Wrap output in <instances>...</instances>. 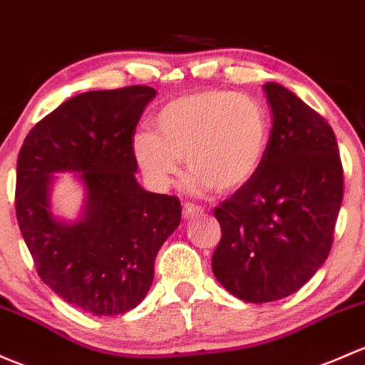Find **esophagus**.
I'll return each instance as SVG.
<instances>
[{
	"mask_svg": "<svg viewBox=\"0 0 365 365\" xmlns=\"http://www.w3.org/2000/svg\"><path fill=\"white\" fill-rule=\"evenodd\" d=\"M202 212H205V210H202L201 206L190 205V202H187V205H183V217H185V218L201 217Z\"/></svg>",
	"mask_w": 365,
	"mask_h": 365,
	"instance_id": "esophagus-1",
	"label": "esophagus"
}]
</instances>
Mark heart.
Segmentation results:
<instances>
[{
	"mask_svg": "<svg viewBox=\"0 0 365 365\" xmlns=\"http://www.w3.org/2000/svg\"><path fill=\"white\" fill-rule=\"evenodd\" d=\"M155 131L133 136L138 166L157 187H168L182 166L187 187L201 194L234 192L257 175L269 147V115L248 94L197 91L168 101L155 115Z\"/></svg>",
	"mask_w": 365,
	"mask_h": 365,
	"instance_id": "obj_1",
	"label": "heart"
}]
</instances>
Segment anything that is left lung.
<instances>
[{"instance_id":"obj_1","label":"left lung","mask_w":365,"mask_h":365,"mask_svg":"<svg viewBox=\"0 0 365 365\" xmlns=\"http://www.w3.org/2000/svg\"><path fill=\"white\" fill-rule=\"evenodd\" d=\"M262 89L273 113L266 159L213 212L222 227L215 278L253 304L309 282L331 252L343 201V166L327 120L279 83Z\"/></svg>"}]
</instances>
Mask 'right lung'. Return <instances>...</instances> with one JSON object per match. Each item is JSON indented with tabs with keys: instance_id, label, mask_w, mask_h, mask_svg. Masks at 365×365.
Wrapping results in <instances>:
<instances>
[{
	"instance_id": "right-lung-1",
	"label": "right lung",
	"mask_w": 365,
	"mask_h": 365,
	"mask_svg": "<svg viewBox=\"0 0 365 365\" xmlns=\"http://www.w3.org/2000/svg\"><path fill=\"white\" fill-rule=\"evenodd\" d=\"M155 89L91 91L41 118L19 152L15 213L38 274L61 299L96 317L136 308L150 290L153 262L182 220L175 195L147 192L134 173L133 136ZM56 172H76L81 217L51 212Z\"/></svg>"
}]
</instances>
